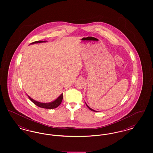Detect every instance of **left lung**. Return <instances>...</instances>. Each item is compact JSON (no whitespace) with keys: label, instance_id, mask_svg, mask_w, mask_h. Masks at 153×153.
I'll return each instance as SVG.
<instances>
[{"label":"left lung","instance_id":"left-lung-1","mask_svg":"<svg viewBox=\"0 0 153 153\" xmlns=\"http://www.w3.org/2000/svg\"><path fill=\"white\" fill-rule=\"evenodd\" d=\"M85 104H86V105H87V106L88 108H89V109H90V110H91V111H94V112H96V111H95V110H94V109H92V108H90V107H89V106H88V105L87 104H86V102H85Z\"/></svg>","mask_w":153,"mask_h":153}]
</instances>
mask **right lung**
Masks as SVG:
<instances>
[{
	"mask_svg": "<svg viewBox=\"0 0 153 153\" xmlns=\"http://www.w3.org/2000/svg\"><path fill=\"white\" fill-rule=\"evenodd\" d=\"M47 41H38L34 42L33 43H31L30 44H37V43H42V42H46ZM28 96V95H27ZM30 100L33 102L34 104H36L38 107H41V108H46V109H54L57 108L58 107L60 104L61 103L62 99H63V94H62L59 96H58V97L54 101L50 102H38L36 100H34V99H33L32 98H31L29 96H28Z\"/></svg>",
	"mask_w": 153,
	"mask_h": 153,
	"instance_id": "right-lung-1",
	"label": "right lung"
}]
</instances>
